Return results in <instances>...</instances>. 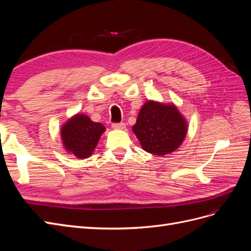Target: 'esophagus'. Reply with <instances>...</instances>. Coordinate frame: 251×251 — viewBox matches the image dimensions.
I'll use <instances>...</instances> for the list:
<instances>
[{"mask_svg":"<svg viewBox=\"0 0 251 251\" xmlns=\"http://www.w3.org/2000/svg\"><path fill=\"white\" fill-rule=\"evenodd\" d=\"M112 127L115 128V130H124L126 127V125L124 123H119V124H113Z\"/></svg>","mask_w":251,"mask_h":251,"instance_id":"obj_1","label":"esophagus"}]
</instances>
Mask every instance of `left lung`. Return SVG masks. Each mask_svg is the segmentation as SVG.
Listing matches in <instances>:
<instances>
[{
  "label": "left lung",
  "mask_w": 251,
  "mask_h": 251,
  "mask_svg": "<svg viewBox=\"0 0 251 251\" xmlns=\"http://www.w3.org/2000/svg\"><path fill=\"white\" fill-rule=\"evenodd\" d=\"M133 132L142 149L163 156L176 151L187 133V121L174 103L148 100L139 111Z\"/></svg>",
  "instance_id": "1"
}]
</instances>
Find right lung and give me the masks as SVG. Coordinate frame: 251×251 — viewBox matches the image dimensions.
Returning <instances> with one entry per match:
<instances>
[{
    "label": "right lung",
    "instance_id": "add662e5",
    "mask_svg": "<svg viewBox=\"0 0 251 251\" xmlns=\"http://www.w3.org/2000/svg\"><path fill=\"white\" fill-rule=\"evenodd\" d=\"M105 127L94 123L85 114H75L60 128V137L65 150L78 159L89 158L100 141Z\"/></svg>",
    "mask_w": 251,
    "mask_h": 251
}]
</instances>
